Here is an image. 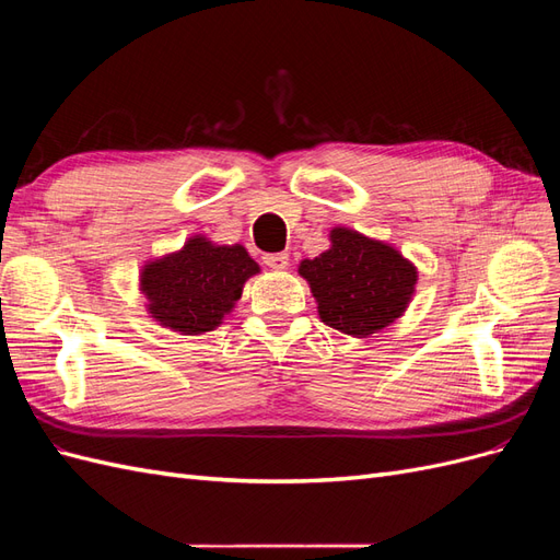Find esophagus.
<instances>
[{"mask_svg":"<svg viewBox=\"0 0 560 560\" xmlns=\"http://www.w3.org/2000/svg\"><path fill=\"white\" fill-rule=\"evenodd\" d=\"M264 264H266L268 268H273V270H282V268L290 266V254H287V252L264 254Z\"/></svg>","mask_w":560,"mask_h":560,"instance_id":"34e87169","label":"esophagus"}]
</instances>
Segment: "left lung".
Masks as SVG:
<instances>
[{
	"label": "left lung",
	"instance_id": "left-lung-1",
	"mask_svg": "<svg viewBox=\"0 0 560 560\" xmlns=\"http://www.w3.org/2000/svg\"><path fill=\"white\" fill-rule=\"evenodd\" d=\"M325 325L352 336L376 334L409 303L416 268L397 249L358 231L334 229L331 249L301 261Z\"/></svg>",
	"mask_w": 560,
	"mask_h": 560
}]
</instances>
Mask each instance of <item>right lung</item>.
<instances>
[{
  "instance_id": "right-lung-1",
  "label": "right lung",
  "mask_w": 560,
  "mask_h": 560,
  "mask_svg": "<svg viewBox=\"0 0 560 560\" xmlns=\"http://www.w3.org/2000/svg\"><path fill=\"white\" fill-rule=\"evenodd\" d=\"M254 273H259V266L245 247H219L206 238H191L182 252L151 261L142 270V292L149 299V313L163 327L202 334L222 325Z\"/></svg>"
}]
</instances>
